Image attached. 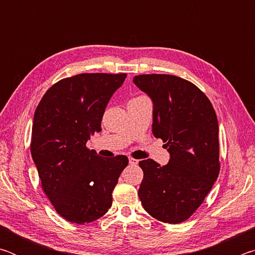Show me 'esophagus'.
<instances>
[{
  "instance_id": "34e87169",
  "label": "esophagus",
  "mask_w": 255,
  "mask_h": 255,
  "mask_svg": "<svg viewBox=\"0 0 255 255\" xmlns=\"http://www.w3.org/2000/svg\"><path fill=\"white\" fill-rule=\"evenodd\" d=\"M129 164H130V165H137L138 161L135 158H132V157H129Z\"/></svg>"
}]
</instances>
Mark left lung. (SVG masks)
Returning a JSON list of instances; mask_svg holds the SVG:
<instances>
[{
	"label": "left lung",
	"mask_w": 255,
	"mask_h": 255,
	"mask_svg": "<svg viewBox=\"0 0 255 255\" xmlns=\"http://www.w3.org/2000/svg\"><path fill=\"white\" fill-rule=\"evenodd\" d=\"M152 99L153 133L165 141L170 161L161 166L144 159V178L138 197L157 221H187L204 202L217 180L218 120L206 94L191 82L175 75L143 74L133 77Z\"/></svg>",
	"instance_id": "obj_1"
}]
</instances>
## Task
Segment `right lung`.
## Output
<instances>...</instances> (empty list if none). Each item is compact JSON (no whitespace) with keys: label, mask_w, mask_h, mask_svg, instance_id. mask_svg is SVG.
<instances>
[{"label":"right lung","mask_w":255,"mask_h":255,"mask_svg":"<svg viewBox=\"0 0 255 255\" xmlns=\"http://www.w3.org/2000/svg\"><path fill=\"white\" fill-rule=\"evenodd\" d=\"M127 74L83 73L51 85L33 116L31 155L41 187L66 221H97L112 205V191L128 157L99 156L86 141L101 131L106 107Z\"/></svg>","instance_id":"add662e5"}]
</instances>
